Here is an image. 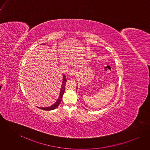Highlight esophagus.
<instances>
[{
	"label": "esophagus",
	"mask_w": 150,
	"mask_h": 150,
	"mask_svg": "<svg viewBox=\"0 0 150 150\" xmlns=\"http://www.w3.org/2000/svg\"><path fill=\"white\" fill-rule=\"evenodd\" d=\"M68 74L70 76H74V75L76 74V71L74 70H73V69H71V70H69Z\"/></svg>",
	"instance_id": "34e87169"
}]
</instances>
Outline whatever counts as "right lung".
Segmentation results:
<instances>
[{"label":"right lung","mask_w":150,"mask_h":150,"mask_svg":"<svg viewBox=\"0 0 150 150\" xmlns=\"http://www.w3.org/2000/svg\"><path fill=\"white\" fill-rule=\"evenodd\" d=\"M63 81H62V84L61 86V91H60V93H59V97L58 98V99L57 100V101L54 104L52 105V106H50V107H38L40 109H42L44 110H54L57 107H58V106L59 105V104L61 103V101H62V97H63V95L64 94V89H65V84L67 81V80L66 79V76L64 74L63 76Z\"/></svg>","instance_id":"right-lung-1"}]
</instances>
